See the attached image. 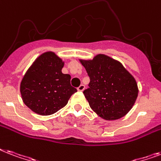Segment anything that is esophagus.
<instances>
[{"label":"esophagus","instance_id":"1","mask_svg":"<svg viewBox=\"0 0 161 161\" xmlns=\"http://www.w3.org/2000/svg\"><path fill=\"white\" fill-rule=\"evenodd\" d=\"M84 89H85V86L83 84L80 85V86L78 87V91H79V92H82V91H83Z\"/></svg>","mask_w":161,"mask_h":161}]
</instances>
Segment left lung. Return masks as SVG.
Here are the masks:
<instances>
[{"label":"left lung","instance_id":"left-lung-1","mask_svg":"<svg viewBox=\"0 0 161 161\" xmlns=\"http://www.w3.org/2000/svg\"><path fill=\"white\" fill-rule=\"evenodd\" d=\"M79 61L90 78L89 87L83 94L93 112L107 121L127 114L139 92L134 77L119 61L105 54Z\"/></svg>","mask_w":161,"mask_h":161}]
</instances>
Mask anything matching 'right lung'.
<instances>
[{
    "instance_id": "right-lung-1",
    "label": "right lung",
    "mask_w": 161,
    "mask_h": 161,
    "mask_svg": "<svg viewBox=\"0 0 161 161\" xmlns=\"http://www.w3.org/2000/svg\"><path fill=\"white\" fill-rule=\"evenodd\" d=\"M64 62L51 51L40 54L26 71L20 83L24 103L31 111L49 116L58 112L77 92L71 76L64 74Z\"/></svg>"
}]
</instances>
